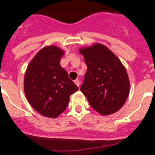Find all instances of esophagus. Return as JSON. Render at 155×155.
Returning a JSON list of instances; mask_svg holds the SVG:
<instances>
[{"instance_id":"esophagus-1","label":"esophagus","mask_w":155,"mask_h":155,"mask_svg":"<svg viewBox=\"0 0 155 155\" xmlns=\"http://www.w3.org/2000/svg\"><path fill=\"white\" fill-rule=\"evenodd\" d=\"M74 84H76V85H77L78 87H79V86H80V84H81V81H79V80H75V81H74Z\"/></svg>"}]
</instances>
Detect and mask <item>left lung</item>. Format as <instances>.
<instances>
[{"label":"left lung","mask_w":155,"mask_h":155,"mask_svg":"<svg viewBox=\"0 0 155 155\" xmlns=\"http://www.w3.org/2000/svg\"><path fill=\"white\" fill-rule=\"evenodd\" d=\"M79 51L87 65L81 92L98 113L114 114L122 108L130 94V80L125 68L104 45L94 43Z\"/></svg>","instance_id":"obj_1"}]
</instances>
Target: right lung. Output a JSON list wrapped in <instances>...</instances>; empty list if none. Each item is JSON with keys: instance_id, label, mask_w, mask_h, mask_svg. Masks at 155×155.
<instances>
[{"instance_id": "add662e5", "label": "right lung", "mask_w": 155, "mask_h": 155, "mask_svg": "<svg viewBox=\"0 0 155 155\" xmlns=\"http://www.w3.org/2000/svg\"><path fill=\"white\" fill-rule=\"evenodd\" d=\"M64 52L55 45L42 48L27 66L24 91L31 107L43 116L56 118L67 107L78 87L61 66Z\"/></svg>"}]
</instances>
